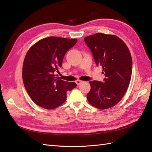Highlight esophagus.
I'll return each mask as SVG.
<instances>
[{"label": "esophagus", "instance_id": "34e87169", "mask_svg": "<svg viewBox=\"0 0 152 152\" xmlns=\"http://www.w3.org/2000/svg\"><path fill=\"white\" fill-rule=\"evenodd\" d=\"M82 82H83V81H82V80H77L76 81V83L77 85H80V83H82Z\"/></svg>", "mask_w": 152, "mask_h": 152}]
</instances>
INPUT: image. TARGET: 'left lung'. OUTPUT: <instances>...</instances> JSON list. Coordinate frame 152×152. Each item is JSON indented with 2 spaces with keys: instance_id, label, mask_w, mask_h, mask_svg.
Segmentation results:
<instances>
[{
  "instance_id": "left-lung-1",
  "label": "left lung",
  "mask_w": 152,
  "mask_h": 152,
  "mask_svg": "<svg viewBox=\"0 0 152 152\" xmlns=\"http://www.w3.org/2000/svg\"><path fill=\"white\" fill-rule=\"evenodd\" d=\"M84 41L106 77L103 82H89L91 90L87 99L96 108H110L120 101L129 85L133 69L130 51L115 35L96 33L86 37Z\"/></svg>"
}]
</instances>
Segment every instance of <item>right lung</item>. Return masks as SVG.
Returning a JSON list of instances; mask_svg holds the SVG:
<instances>
[{
    "label": "right lung",
    "instance_id": "obj_1",
    "mask_svg": "<svg viewBox=\"0 0 152 152\" xmlns=\"http://www.w3.org/2000/svg\"><path fill=\"white\" fill-rule=\"evenodd\" d=\"M77 39L50 37L39 40L26 54L22 76L25 88L33 101L46 109H54L65 102L66 92L76 87L74 82L58 77L64 55Z\"/></svg>",
    "mask_w": 152,
    "mask_h": 152
}]
</instances>
